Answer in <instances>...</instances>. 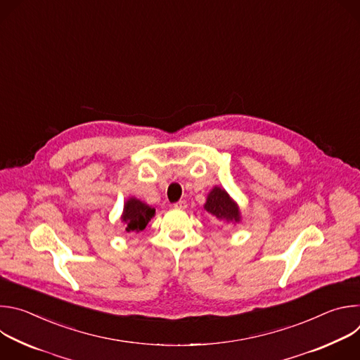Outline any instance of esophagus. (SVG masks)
Listing matches in <instances>:
<instances>
[{
  "instance_id": "1",
  "label": "esophagus",
  "mask_w": 360,
  "mask_h": 360,
  "mask_svg": "<svg viewBox=\"0 0 360 360\" xmlns=\"http://www.w3.org/2000/svg\"><path fill=\"white\" fill-rule=\"evenodd\" d=\"M174 208L175 210H186L188 203H186V200H178L176 203H174Z\"/></svg>"
}]
</instances>
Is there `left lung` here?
<instances>
[{
	"mask_svg": "<svg viewBox=\"0 0 360 360\" xmlns=\"http://www.w3.org/2000/svg\"><path fill=\"white\" fill-rule=\"evenodd\" d=\"M203 210L224 225H235L239 224L242 219L239 205L221 186H214L210 191L207 202L203 203Z\"/></svg>",
	"mask_w": 360,
	"mask_h": 360,
	"instance_id": "1",
	"label": "left lung"
}]
</instances>
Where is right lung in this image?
<instances>
[{
  "instance_id": "add662e5",
  "label": "right lung",
  "mask_w": 360,
  "mask_h": 360,
  "mask_svg": "<svg viewBox=\"0 0 360 360\" xmlns=\"http://www.w3.org/2000/svg\"><path fill=\"white\" fill-rule=\"evenodd\" d=\"M153 217H155V208L135 196H131L124 203L121 221L128 233L131 232L138 233L145 229V226Z\"/></svg>"
}]
</instances>
